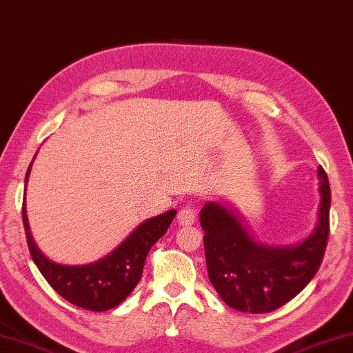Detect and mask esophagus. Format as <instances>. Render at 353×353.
I'll return each instance as SVG.
<instances>
[{
    "label": "esophagus",
    "instance_id": "obj_1",
    "mask_svg": "<svg viewBox=\"0 0 353 353\" xmlns=\"http://www.w3.org/2000/svg\"><path fill=\"white\" fill-rule=\"evenodd\" d=\"M196 214H197L196 207H193V205H187V207H182L181 210H179L177 222L185 227L193 225V223L196 222Z\"/></svg>",
    "mask_w": 353,
    "mask_h": 353
}]
</instances>
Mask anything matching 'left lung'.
Masks as SVG:
<instances>
[{"mask_svg": "<svg viewBox=\"0 0 353 353\" xmlns=\"http://www.w3.org/2000/svg\"><path fill=\"white\" fill-rule=\"evenodd\" d=\"M318 223L304 242L270 247L253 239L228 205L208 202L201 210L208 278L223 303L239 312L268 313L293 299L315 276L329 239L330 187L318 168Z\"/></svg>", "mask_w": 353, "mask_h": 353, "instance_id": "obj_1", "label": "left lung"}]
</instances>
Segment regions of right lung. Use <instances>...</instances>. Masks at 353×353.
Here are the masks:
<instances>
[{"label":"right lung","instance_id":"obj_1","mask_svg":"<svg viewBox=\"0 0 353 353\" xmlns=\"http://www.w3.org/2000/svg\"><path fill=\"white\" fill-rule=\"evenodd\" d=\"M30 168L32 163L26 172V182L29 181ZM174 216L176 210H170L140 223L112 253L94 264L61 265L46 258L32 239L26 214V201H23L26 239L38 270L60 296L70 304L92 312L112 309L123 303L128 294L136 288L142 278L146 254L166 233Z\"/></svg>","mask_w":353,"mask_h":353}]
</instances>
